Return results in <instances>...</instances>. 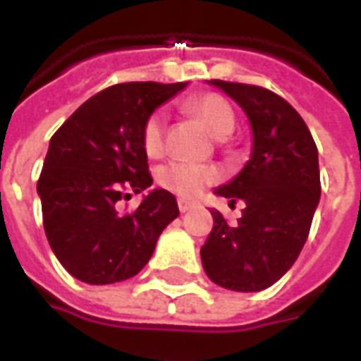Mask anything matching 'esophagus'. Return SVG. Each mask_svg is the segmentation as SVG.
I'll use <instances>...</instances> for the list:
<instances>
[{
  "label": "esophagus",
  "instance_id": "34e87169",
  "mask_svg": "<svg viewBox=\"0 0 361 361\" xmlns=\"http://www.w3.org/2000/svg\"><path fill=\"white\" fill-rule=\"evenodd\" d=\"M178 209H180V212H189L191 209H193V203H189V201H183V199H180V201H178Z\"/></svg>",
  "mask_w": 361,
  "mask_h": 361
}]
</instances>
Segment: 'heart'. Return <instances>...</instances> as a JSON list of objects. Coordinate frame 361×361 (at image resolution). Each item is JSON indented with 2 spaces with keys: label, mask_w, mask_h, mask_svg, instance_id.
I'll return each instance as SVG.
<instances>
[{
  "label": "heart",
  "mask_w": 361,
  "mask_h": 361,
  "mask_svg": "<svg viewBox=\"0 0 361 361\" xmlns=\"http://www.w3.org/2000/svg\"><path fill=\"white\" fill-rule=\"evenodd\" d=\"M185 110L203 121L207 129L216 139H226L235 129V111L226 98L220 94H199L189 98ZM166 116L162 111H154L142 127V149L149 157H158L164 149ZM220 178V172L211 164H197V162H170L164 166L158 180L166 189L181 197H195L207 185H211Z\"/></svg>",
  "instance_id": "obj_1"
}]
</instances>
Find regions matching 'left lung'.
<instances>
[{"mask_svg": "<svg viewBox=\"0 0 361 361\" xmlns=\"http://www.w3.org/2000/svg\"><path fill=\"white\" fill-rule=\"evenodd\" d=\"M245 111L253 149L242 172L214 193L245 209L235 226L211 209L214 226L201 247L207 276L226 290L259 292L294 265L321 197L319 154L302 116L263 87L209 81Z\"/></svg>", "mask_w": 361, "mask_h": 361, "instance_id": "obj_1", "label": "left lung"}]
</instances>
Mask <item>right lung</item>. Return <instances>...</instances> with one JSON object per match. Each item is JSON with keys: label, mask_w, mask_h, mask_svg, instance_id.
<instances>
[{"label": "right lung", "mask_w": 361, "mask_h": 361, "mask_svg": "<svg viewBox=\"0 0 361 361\" xmlns=\"http://www.w3.org/2000/svg\"><path fill=\"white\" fill-rule=\"evenodd\" d=\"M188 82H121L100 90L50 139L36 185L44 232L69 274L114 284L149 263L162 230L180 209L166 189H149L137 211L119 215L130 191L152 185L142 127Z\"/></svg>", "instance_id": "right-lung-1"}]
</instances>
